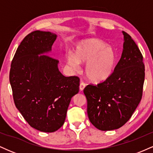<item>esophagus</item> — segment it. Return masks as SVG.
Listing matches in <instances>:
<instances>
[{
    "label": "esophagus",
    "instance_id": "34e87169",
    "mask_svg": "<svg viewBox=\"0 0 153 153\" xmlns=\"http://www.w3.org/2000/svg\"><path fill=\"white\" fill-rule=\"evenodd\" d=\"M85 87V83L83 81H81L80 83V90L82 91L84 89V88Z\"/></svg>",
    "mask_w": 153,
    "mask_h": 153
}]
</instances>
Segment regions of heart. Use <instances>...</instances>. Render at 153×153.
I'll list each match as a JSON object with an SVG mask.
<instances>
[{
	"label": "heart",
	"instance_id": "obj_1",
	"mask_svg": "<svg viewBox=\"0 0 153 153\" xmlns=\"http://www.w3.org/2000/svg\"><path fill=\"white\" fill-rule=\"evenodd\" d=\"M86 61L85 73L89 80L100 82L106 80L114 71L116 54L113 49L99 39H89L77 45L74 55L68 56V63L78 69L79 62Z\"/></svg>",
	"mask_w": 153,
	"mask_h": 153
}]
</instances>
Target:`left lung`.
<instances>
[{
	"label": "left lung",
	"mask_w": 153,
	"mask_h": 153,
	"mask_svg": "<svg viewBox=\"0 0 153 153\" xmlns=\"http://www.w3.org/2000/svg\"><path fill=\"white\" fill-rule=\"evenodd\" d=\"M121 59L108 78L97 85L89 84L83 92L90 122L97 129H119L128 122L143 96L145 80L143 57L130 35L123 31Z\"/></svg>",
	"instance_id": "8db88e82"
}]
</instances>
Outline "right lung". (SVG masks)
I'll return each instance as SVG.
<instances>
[{"label":"right lung","mask_w":153,"mask_h":153,"mask_svg":"<svg viewBox=\"0 0 153 153\" xmlns=\"http://www.w3.org/2000/svg\"><path fill=\"white\" fill-rule=\"evenodd\" d=\"M57 35L34 31L24 37L12 59L9 73L16 107L31 127L44 132L59 129L71 98L79 91L78 76H64L58 60L38 54L50 52Z\"/></svg>","instance_id":"1"}]
</instances>
